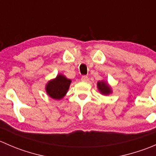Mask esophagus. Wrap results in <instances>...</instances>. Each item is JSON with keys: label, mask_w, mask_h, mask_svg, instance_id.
<instances>
[{"label": "esophagus", "mask_w": 156, "mask_h": 156, "mask_svg": "<svg viewBox=\"0 0 156 156\" xmlns=\"http://www.w3.org/2000/svg\"><path fill=\"white\" fill-rule=\"evenodd\" d=\"M81 81H84V82H87L88 81H89V78H88L87 76H86V75H84V76L81 77Z\"/></svg>", "instance_id": "34e87169"}]
</instances>
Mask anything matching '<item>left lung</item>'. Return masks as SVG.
<instances>
[{"instance_id":"1","label":"left lung","mask_w":156,"mask_h":156,"mask_svg":"<svg viewBox=\"0 0 156 156\" xmlns=\"http://www.w3.org/2000/svg\"><path fill=\"white\" fill-rule=\"evenodd\" d=\"M97 87H98L100 93H102L104 95H107L111 93V88L104 81H100V82L97 83Z\"/></svg>"}]
</instances>
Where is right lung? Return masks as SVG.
<instances>
[{"label": "right lung", "instance_id": "right-lung-1", "mask_svg": "<svg viewBox=\"0 0 156 156\" xmlns=\"http://www.w3.org/2000/svg\"><path fill=\"white\" fill-rule=\"evenodd\" d=\"M71 80L62 75H57L56 79L49 81L47 84L46 91L50 97L55 100H60L66 94Z\"/></svg>", "mask_w": 156, "mask_h": 156}]
</instances>
